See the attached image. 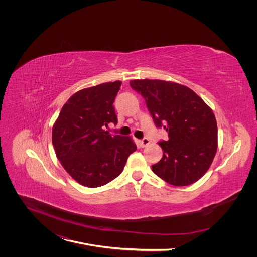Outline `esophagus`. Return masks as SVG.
Here are the masks:
<instances>
[{
  "instance_id": "obj_1",
  "label": "esophagus",
  "mask_w": 257,
  "mask_h": 257,
  "mask_svg": "<svg viewBox=\"0 0 257 257\" xmlns=\"http://www.w3.org/2000/svg\"><path fill=\"white\" fill-rule=\"evenodd\" d=\"M149 144H150V141H149V139H147V138H145V139H143L142 141H140V145H141L142 148L147 147Z\"/></svg>"
}]
</instances>
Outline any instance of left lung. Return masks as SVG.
Returning <instances> with one entry per match:
<instances>
[{
    "label": "left lung",
    "mask_w": 257,
    "mask_h": 257,
    "mask_svg": "<svg viewBox=\"0 0 257 257\" xmlns=\"http://www.w3.org/2000/svg\"><path fill=\"white\" fill-rule=\"evenodd\" d=\"M131 87L144 97L157 127L168 131L160 142L163 158L152 166L159 178L186 186L207 172L218 149V126L211 108L185 85L164 80L137 79Z\"/></svg>",
    "instance_id": "8db88e82"
}]
</instances>
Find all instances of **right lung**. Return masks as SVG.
I'll return each mask as SVG.
<instances>
[{
    "mask_svg": "<svg viewBox=\"0 0 257 257\" xmlns=\"http://www.w3.org/2000/svg\"><path fill=\"white\" fill-rule=\"evenodd\" d=\"M121 81L83 88L66 101L53 125L52 143L63 169L87 187L107 184L124 170L137 150L131 137L103 129L117 123L113 102Z\"/></svg>",
    "mask_w": 257,
    "mask_h": 257,
    "instance_id": "right-lung-1",
    "label": "right lung"
}]
</instances>
